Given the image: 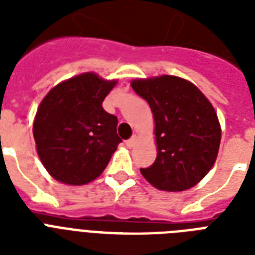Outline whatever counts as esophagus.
<instances>
[{
  "label": "esophagus",
  "mask_w": 255,
  "mask_h": 255,
  "mask_svg": "<svg viewBox=\"0 0 255 255\" xmlns=\"http://www.w3.org/2000/svg\"><path fill=\"white\" fill-rule=\"evenodd\" d=\"M136 141H137V137H136V136H132L131 139L126 140V144H127V147L131 148V147H133V145H135Z\"/></svg>",
  "instance_id": "1"
}]
</instances>
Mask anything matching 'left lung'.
Returning a JSON list of instances; mask_svg holds the SVG:
<instances>
[{"label":"left lung","instance_id":"1","mask_svg":"<svg viewBox=\"0 0 255 255\" xmlns=\"http://www.w3.org/2000/svg\"><path fill=\"white\" fill-rule=\"evenodd\" d=\"M131 86L155 119L157 156L140 172L157 189H189L217 159L221 127L213 106L193 83L178 77L135 79Z\"/></svg>","mask_w":255,"mask_h":255}]
</instances>
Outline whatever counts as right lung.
I'll return each mask as SVG.
<instances>
[{"mask_svg": "<svg viewBox=\"0 0 255 255\" xmlns=\"http://www.w3.org/2000/svg\"><path fill=\"white\" fill-rule=\"evenodd\" d=\"M116 81L85 73L62 82L43 98L33 135L43 167L55 180L83 185L107 167L118 144V118L104 111V98Z\"/></svg>", "mask_w": 255, "mask_h": 255, "instance_id": "obj_1", "label": "right lung"}]
</instances>
